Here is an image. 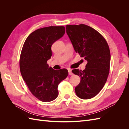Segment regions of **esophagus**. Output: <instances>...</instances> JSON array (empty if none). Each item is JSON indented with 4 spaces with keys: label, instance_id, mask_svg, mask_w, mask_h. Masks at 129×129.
<instances>
[{
    "label": "esophagus",
    "instance_id": "obj_1",
    "mask_svg": "<svg viewBox=\"0 0 129 129\" xmlns=\"http://www.w3.org/2000/svg\"><path fill=\"white\" fill-rule=\"evenodd\" d=\"M68 73H69V75H73V73L72 72V70L71 69H68Z\"/></svg>",
    "mask_w": 129,
    "mask_h": 129
}]
</instances>
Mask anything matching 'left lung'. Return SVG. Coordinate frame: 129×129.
Instances as JSON below:
<instances>
[{
    "label": "left lung",
    "mask_w": 129,
    "mask_h": 129,
    "mask_svg": "<svg viewBox=\"0 0 129 129\" xmlns=\"http://www.w3.org/2000/svg\"><path fill=\"white\" fill-rule=\"evenodd\" d=\"M66 32L75 52L87 61L83 71H72L81 77L75 93L81 99H91L103 88L109 75L111 56L108 43L99 32L86 25H67Z\"/></svg>",
    "instance_id": "1"
}]
</instances>
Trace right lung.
Here are the masks:
<instances>
[{
	"label": "right lung",
	"instance_id": "right-lung-1",
	"mask_svg": "<svg viewBox=\"0 0 129 129\" xmlns=\"http://www.w3.org/2000/svg\"><path fill=\"white\" fill-rule=\"evenodd\" d=\"M64 33V26L38 29L29 35L22 47L19 62L21 76L31 93L42 102L57 98L58 85L68 75L66 69L54 70L47 63L52 55V45Z\"/></svg>",
	"mask_w": 129,
	"mask_h": 129
}]
</instances>
